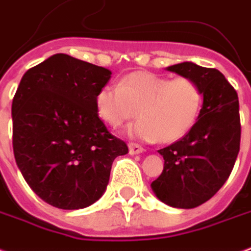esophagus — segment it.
<instances>
[{"label":"esophagus","mask_w":251,"mask_h":251,"mask_svg":"<svg viewBox=\"0 0 251 251\" xmlns=\"http://www.w3.org/2000/svg\"><path fill=\"white\" fill-rule=\"evenodd\" d=\"M144 148L141 146V145L135 144V142H130L129 144V151H130V154H140L144 151Z\"/></svg>","instance_id":"obj_1"}]
</instances>
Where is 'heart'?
<instances>
[{
    "mask_svg": "<svg viewBox=\"0 0 251 251\" xmlns=\"http://www.w3.org/2000/svg\"><path fill=\"white\" fill-rule=\"evenodd\" d=\"M203 90L190 77L169 78L165 75L134 72L120 81L106 85L96 96L100 118L111 127L142 118L127 133L140 140L170 144L192 130L201 114Z\"/></svg>",
    "mask_w": 251,
    "mask_h": 251,
    "instance_id": "1",
    "label": "heart"
}]
</instances>
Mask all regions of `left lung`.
Listing matches in <instances>:
<instances>
[{
  "label": "left lung",
  "mask_w": 251,
  "mask_h": 251,
  "mask_svg": "<svg viewBox=\"0 0 251 251\" xmlns=\"http://www.w3.org/2000/svg\"><path fill=\"white\" fill-rule=\"evenodd\" d=\"M168 70L196 79L203 105L192 130L158 150L165 165L151 189L166 205L193 209L209 201L234 168L241 142L238 94L217 69L182 62Z\"/></svg>",
  "instance_id": "1"
}]
</instances>
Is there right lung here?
Returning <instances> with one entry per match:
<instances>
[{
  "mask_svg": "<svg viewBox=\"0 0 251 251\" xmlns=\"http://www.w3.org/2000/svg\"><path fill=\"white\" fill-rule=\"evenodd\" d=\"M110 74L59 53L29 69L14 94V158L31 190L54 207L75 210L100 200L113 161L129 151L96 109Z\"/></svg>",
  "mask_w": 251,
  "mask_h": 251,
  "instance_id": "add662e5",
  "label": "right lung"
}]
</instances>
